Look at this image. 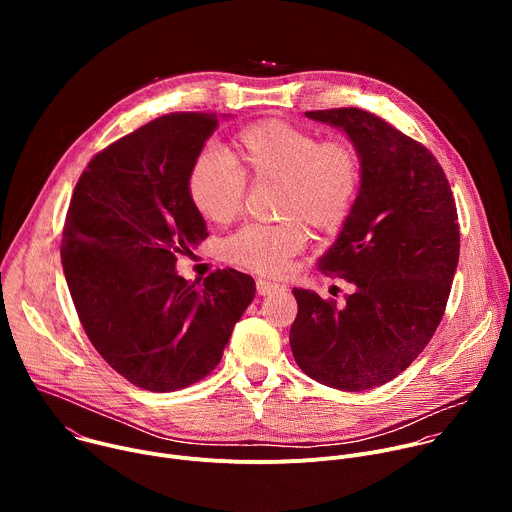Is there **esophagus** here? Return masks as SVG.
Instances as JSON below:
<instances>
[{
    "mask_svg": "<svg viewBox=\"0 0 512 512\" xmlns=\"http://www.w3.org/2000/svg\"><path fill=\"white\" fill-rule=\"evenodd\" d=\"M285 287L279 285V283H273V281H267V279H257V294L259 296H271V294H277V291H283Z\"/></svg>",
    "mask_w": 512,
    "mask_h": 512,
    "instance_id": "34e87169",
    "label": "esophagus"
}]
</instances>
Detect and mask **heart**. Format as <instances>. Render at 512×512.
I'll return each mask as SVG.
<instances>
[{
  "label": "heart",
  "mask_w": 512,
  "mask_h": 512,
  "mask_svg": "<svg viewBox=\"0 0 512 512\" xmlns=\"http://www.w3.org/2000/svg\"><path fill=\"white\" fill-rule=\"evenodd\" d=\"M245 176L277 182V212L296 216L318 231L338 229L356 200L360 162L344 141L281 121H263L237 135V166L214 148L200 152L188 174V194L210 223L225 225L239 214ZM304 229L296 221L247 225L223 243L229 261L259 273H279L302 251Z\"/></svg>",
  "instance_id": "heart-1"
}]
</instances>
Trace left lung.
Returning <instances> with one entry per match:
<instances>
[{
  "instance_id": "1",
  "label": "left lung",
  "mask_w": 512,
  "mask_h": 512,
  "mask_svg": "<svg viewBox=\"0 0 512 512\" xmlns=\"http://www.w3.org/2000/svg\"><path fill=\"white\" fill-rule=\"evenodd\" d=\"M342 131L360 162L356 200L320 271L354 285L344 306L294 287L289 344L298 367L340 389H375L419 356L440 326L460 257L450 182L421 143L362 109L308 111Z\"/></svg>"
}]
</instances>
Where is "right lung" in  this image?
Segmentation results:
<instances>
[{
  "label": "right lung",
  "instance_id": "add662e5",
  "mask_svg": "<svg viewBox=\"0 0 512 512\" xmlns=\"http://www.w3.org/2000/svg\"><path fill=\"white\" fill-rule=\"evenodd\" d=\"M218 119L172 113L111 143L66 214L62 269L89 340L121 377L156 393L206 377L255 298L247 273L218 269L196 285L176 271L178 255L208 237L188 174Z\"/></svg>",
  "mask_w": 512,
  "mask_h": 512
}]
</instances>
